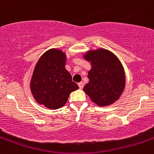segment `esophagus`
<instances>
[{"label": "esophagus", "instance_id": "34e87169", "mask_svg": "<svg viewBox=\"0 0 154 154\" xmlns=\"http://www.w3.org/2000/svg\"><path fill=\"white\" fill-rule=\"evenodd\" d=\"M78 85H79V88H80V89H83V86H84V84H83V82H80V83H79Z\"/></svg>", "mask_w": 154, "mask_h": 154}]
</instances>
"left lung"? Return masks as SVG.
Instances as JSON below:
<instances>
[{
	"instance_id": "left-lung-1",
	"label": "left lung",
	"mask_w": 154,
	"mask_h": 154,
	"mask_svg": "<svg viewBox=\"0 0 154 154\" xmlns=\"http://www.w3.org/2000/svg\"><path fill=\"white\" fill-rule=\"evenodd\" d=\"M83 58L91 66L87 75L89 83L84 86L83 91L99 106L113 104L126 86L125 71L119 58L104 48L90 50Z\"/></svg>"
}]
</instances>
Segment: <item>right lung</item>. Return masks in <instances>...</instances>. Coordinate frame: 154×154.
I'll return each instance as SVG.
<instances>
[{
    "mask_svg": "<svg viewBox=\"0 0 154 154\" xmlns=\"http://www.w3.org/2000/svg\"><path fill=\"white\" fill-rule=\"evenodd\" d=\"M66 60L63 51L49 49L36 63L31 79L30 89L35 100L51 110L62 107L71 92L79 89L65 68Z\"/></svg>",
    "mask_w": 154,
    "mask_h": 154,
    "instance_id": "right-lung-1",
    "label": "right lung"
}]
</instances>
